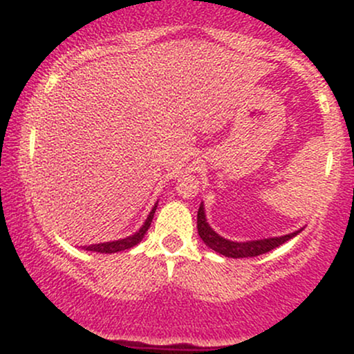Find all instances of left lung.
Listing matches in <instances>:
<instances>
[{"label": "left lung", "mask_w": 354, "mask_h": 354, "mask_svg": "<svg viewBox=\"0 0 354 354\" xmlns=\"http://www.w3.org/2000/svg\"><path fill=\"white\" fill-rule=\"evenodd\" d=\"M198 233H200V238L208 245L211 250H214L216 253L228 256V258H253V256L265 254L268 251L274 250L283 243H286L288 239L295 238L299 231L296 233L286 234V236L279 238H268V239H258V241H246V243H234L230 241V239L221 238L213 231V228L206 223L205 216V208L203 205L198 209Z\"/></svg>", "instance_id": "obj_1"}]
</instances>
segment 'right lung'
Returning a JSON list of instances; mask_svg holds the SVG:
<instances>
[{
	"mask_svg": "<svg viewBox=\"0 0 354 354\" xmlns=\"http://www.w3.org/2000/svg\"><path fill=\"white\" fill-rule=\"evenodd\" d=\"M154 211H156V205H154V208L151 209V213H149V216L145 221V225L141 226L140 231H136V233L133 234V236H128V238H124V239H118V241L100 243V245H89V246H84V250H86V251H95V253H118V251L129 250V248H133L135 245H138V243H140L141 239H143L145 233L149 230V226H151Z\"/></svg>",
	"mask_w": 354,
	"mask_h": 354,
	"instance_id": "add662e5",
	"label": "right lung"
}]
</instances>
